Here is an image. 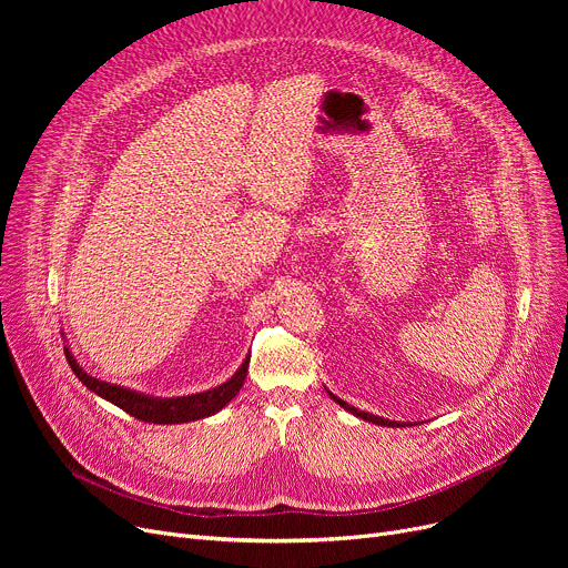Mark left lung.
<instances>
[{
    "label": "left lung",
    "mask_w": 568,
    "mask_h": 568,
    "mask_svg": "<svg viewBox=\"0 0 568 568\" xmlns=\"http://www.w3.org/2000/svg\"><path fill=\"white\" fill-rule=\"evenodd\" d=\"M341 407H345L347 412H352V414H356V416H359V419H364V422H371V424H377V426H405V424H398V422H389V419H382V416H375V414H368V412H359V409H356V407H352V405H347L345 400H341L338 396H334V394H329Z\"/></svg>",
    "instance_id": "left-lung-1"
}]
</instances>
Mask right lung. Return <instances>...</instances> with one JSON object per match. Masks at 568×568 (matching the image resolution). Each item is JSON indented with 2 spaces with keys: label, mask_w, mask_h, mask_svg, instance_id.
Segmentation results:
<instances>
[{
  "label": "right lung",
  "mask_w": 568,
  "mask_h": 568,
  "mask_svg": "<svg viewBox=\"0 0 568 568\" xmlns=\"http://www.w3.org/2000/svg\"><path fill=\"white\" fill-rule=\"evenodd\" d=\"M64 352H67V362L71 371L78 375V379L87 386V389H92L101 398L110 400L116 407H122L126 414L146 424H184V422H195V419H204V416L216 414L244 386V379L248 373V359H251V356H246L242 368H239L225 384L216 386V389H209L193 396H182V398H154V396H144V394L124 389V386H116V384L87 375L73 359L69 347H64Z\"/></svg>",
  "instance_id": "right-lung-1"
}]
</instances>
